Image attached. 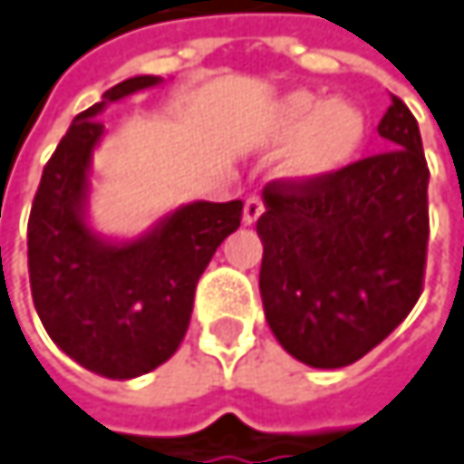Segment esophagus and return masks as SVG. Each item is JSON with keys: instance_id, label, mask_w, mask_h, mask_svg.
Listing matches in <instances>:
<instances>
[{"instance_id": "34e87169", "label": "esophagus", "mask_w": 464, "mask_h": 464, "mask_svg": "<svg viewBox=\"0 0 464 464\" xmlns=\"http://www.w3.org/2000/svg\"><path fill=\"white\" fill-rule=\"evenodd\" d=\"M260 215H263V201H260L257 196H249V198L244 201V215H241L244 226H255Z\"/></svg>"}]
</instances>
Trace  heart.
<instances>
[{"instance_id":"heart-1","label":"heart","mask_w":464,"mask_h":464,"mask_svg":"<svg viewBox=\"0 0 464 464\" xmlns=\"http://www.w3.org/2000/svg\"><path fill=\"white\" fill-rule=\"evenodd\" d=\"M365 115L349 99H327L314 91H290L271 110L260 137L266 144H287L279 174L290 182H320L346 166L362 150Z\"/></svg>"}]
</instances>
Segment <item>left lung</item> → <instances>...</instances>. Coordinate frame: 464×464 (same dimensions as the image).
Instances as JSON below:
<instances>
[{
    "label": "left lung",
    "mask_w": 464,
    "mask_h": 464,
    "mask_svg": "<svg viewBox=\"0 0 464 464\" xmlns=\"http://www.w3.org/2000/svg\"><path fill=\"white\" fill-rule=\"evenodd\" d=\"M390 152L320 182H271L257 220L266 323L295 360L343 368L382 343L421 295L427 160L417 118L392 96Z\"/></svg>",
    "instance_id": "1"
}]
</instances>
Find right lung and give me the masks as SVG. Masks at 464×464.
<instances>
[{
    "instance_id": "add662e5",
    "label": "right lung",
    "mask_w": 464,
    "mask_h": 464,
    "mask_svg": "<svg viewBox=\"0 0 464 464\" xmlns=\"http://www.w3.org/2000/svg\"><path fill=\"white\" fill-rule=\"evenodd\" d=\"M140 74L80 112L47 160L29 218L32 298L53 343L107 379H137L182 343L196 285L241 223V201H193L137 238L112 241L88 223L93 150L104 107L160 85Z\"/></svg>"
}]
</instances>
